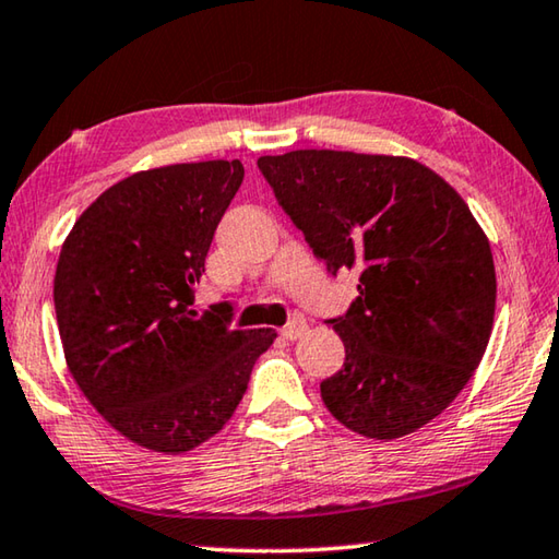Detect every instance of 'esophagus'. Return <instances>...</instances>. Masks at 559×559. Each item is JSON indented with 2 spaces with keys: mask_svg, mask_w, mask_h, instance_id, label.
Returning <instances> with one entry per match:
<instances>
[{
  "mask_svg": "<svg viewBox=\"0 0 559 559\" xmlns=\"http://www.w3.org/2000/svg\"><path fill=\"white\" fill-rule=\"evenodd\" d=\"M306 330H308V323H306V320H302V318H293L288 325H283L281 335L286 337V340H298V337L306 335Z\"/></svg>",
  "mask_w": 559,
  "mask_h": 559,
  "instance_id": "obj_1",
  "label": "esophagus"
}]
</instances>
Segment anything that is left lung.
Wrapping results in <instances>:
<instances>
[{
  "label": "left lung",
  "instance_id": "obj_1",
  "mask_svg": "<svg viewBox=\"0 0 559 559\" xmlns=\"http://www.w3.org/2000/svg\"><path fill=\"white\" fill-rule=\"evenodd\" d=\"M259 169L328 269L359 271L357 300L330 320L343 370L320 382L359 437L400 439L468 384L493 330L486 231L447 179L412 157L293 150Z\"/></svg>",
  "mask_w": 559,
  "mask_h": 559
}]
</instances>
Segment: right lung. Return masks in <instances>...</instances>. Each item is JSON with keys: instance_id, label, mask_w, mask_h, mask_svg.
<instances>
[{"instance_id": "right-lung-1", "label": "right lung", "mask_w": 559, "mask_h": 559, "mask_svg": "<svg viewBox=\"0 0 559 559\" xmlns=\"http://www.w3.org/2000/svg\"><path fill=\"white\" fill-rule=\"evenodd\" d=\"M239 159L143 169L108 187L66 236L53 276L69 372L128 441L185 453L219 433L276 330L229 328L231 306L192 310Z\"/></svg>"}]
</instances>
